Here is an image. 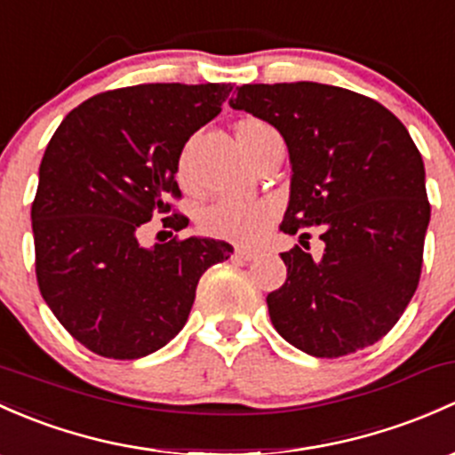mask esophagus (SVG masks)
<instances>
[{
    "label": "esophagus",
    "instance_id": "1",
    "mask_svg": "<svg viewBox=\"0 0 455 455\" xmlns=\"http://www.w3.org/2000/svg\"><path fill=\"white\" fill-rule=\"evenodd\" d=\"M233 257L240 261H252L257 257V251H252V248H243V246H237L235 252H233Z\"/></svg>",
    "mask_w": 455,
    "mask_h": 455
}]
</instances>
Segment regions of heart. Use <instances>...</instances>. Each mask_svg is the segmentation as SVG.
I'll return each mask as SVG.
<instances>
[{
  "mask_svg": "<svg viewBox=\"0 0 455 455\" xmlns=\"http://www.w3.org/2000/svg\"><path fill=\"white\" fill-rule=\"evenodd\" d=\"M261 122H242L237 126V135L266 131ZM179 176H188V161L180 159ZM276 215V203L270 198H222L207 207L200 215V228L207 235L231 242H252L270 227Z\"/></svg>",
  "mask_w": 455,
  "mask_h": 455,
  "instance_id": "b5f03b06",
  "label": "heart"
}]
</instances>
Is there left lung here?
I'll use <instances>...</instances> for the list:
<instances>
[{"label":"left lung","mask_w":455,"mask_h":455,"mask_svg":"<svg viewBox=\"0 0 455 455\" xmlns=\"http://www.w3.org/2000/svg\"><path fill=\"white\" fill-rule=\"evenodd\" d=\"M275 126L290 155L281 231L324 251L281 252L288 279L267 294L279 336L314 357L375 344L417 291L429 224L425 167L408 128L375 100L320 83L243 84L228 100Z\"/></svg>","instance_id":"8db88e82"}]
</instances>
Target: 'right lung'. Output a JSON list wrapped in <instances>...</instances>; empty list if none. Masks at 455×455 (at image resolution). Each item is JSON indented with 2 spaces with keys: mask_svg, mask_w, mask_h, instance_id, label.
Listing matches in <instances>:
<instances>
[{
  "mask_svg": "<svg viewBox=\"0 0 455 455\" xmlns=\"http://www.w3.org/2000/svg\"><path fill=\"white\" fill-rule=\"evenodd\" d=\"M231 91L227 83L104 91L67 115L47 143L32 203L38 290L89 351L113 360L159 351L188 323L204 270L233 252L212 237L140 242L141 224L180 196L185 143ZM188 222L172 218L176 231Z\"/></svg>",
  "mask_w": 455,
  "mask_h": 455,
  "instance_id": "add662e5",
  "label": "right lung"
}]
</instances>
